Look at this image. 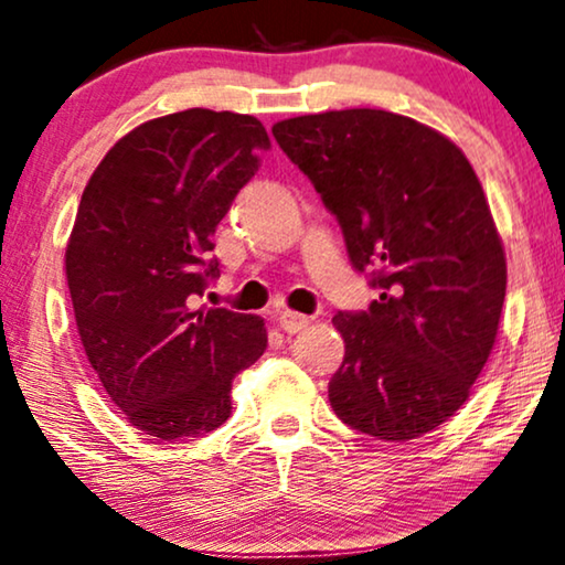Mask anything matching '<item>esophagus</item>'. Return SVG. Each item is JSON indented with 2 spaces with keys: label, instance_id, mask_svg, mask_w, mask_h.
Here are the masks:
<instances>
[{
  "label": "esophagus",
  "instance_id": "obj_1",
  "mask_svg": "<svg viewBox=\"0 0 565 565\" xmlns=\"http://www.w3.org/2000/svg\"><path fill=\"white\" fill-rule=\"evenodd\" d=\"M278 326H281L284 333H299V330H305L307 326H310V318H307V315L284 310V312H278Z\"/></svg>",
  "mask_w": 565,
  "mask_h": 565
}]
</instances>
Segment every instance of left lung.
I'll return each instance as SVG.
<instances>
[{
    "mask_svg": "<svg viewBox=\"0 0 565 565\" xmlns=\"http://www.w3.org/2000/svg\"><path fill=\"white\" fill-rule=\"evenodd\" d=\"M278 147L341 222L353 268L380 299L338 312L345 356L328 385L335 416L385 441L418 439L470 397L499 333L507 253L462 149L377 108L274 124Z\"/></svg>",
    "mask_w": 565,
    "mask_h": 565,
    "instance_id": "8db88e82",
    "label": "left lung"
}]
</instances>
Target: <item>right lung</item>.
<instances>
[{
    "mask_svg": "<svg viewBox=\"0 0 565 565\" xmlns=\"http://www.w3.org/2000/svg\"><path fill=\"white\" fill-rule=\"evenodd\" d=\"M266 149L255 116L188 108L120 137L82 193L64 255L79 341L116 408L154 439L220 428L232 380L268 345L258 315L188 302L220 274L204 260L216 224Z\"/></svg>",
    "mask_w": 565,
    "mask_h": 565,
    "instance_id": "1",
    "label": "right lung"
}]
</instances>
